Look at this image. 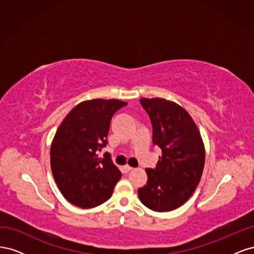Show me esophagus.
Listing matches in <instances>:
<instances>
[{
  "instance_id": "obj_1",
  "label": "esophagus",
  "mask_w": 254,
  "mask_h": 254,
  "mask_svg": "<svg viewBox=\"0 0 254 254\" xmlns=\"http://www.w3.org/2000/svg\"><path fill=\"white\" fill-rule=\"evenodd\" d=\"M124 168H125V171H126V172H130V171H132V170H133V167L129 166V165H125V166H124Z\"/></svg>"
}]
</instances>
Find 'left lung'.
Returning a JSON list of instances; mask_svg holds the SVG:
<instances>
[{"label":"left lung","instance_id":"left-lung-1","mask_svg":"<svg viewBox=\"0 0 254 254\" xmlns=\"http://www.w3.org/2000/svg\"><path fill=\"white\" fill-rule=\"evenodd\" d=\"M149 115L152 143L162 151L155 168H146L147 183L137 190L141 202L156 212L186 203L201 179L205 151L200 132L181 106L164 98H141Z\"/></svg>","mask_w":254,"mask_h":254}]
</instances>
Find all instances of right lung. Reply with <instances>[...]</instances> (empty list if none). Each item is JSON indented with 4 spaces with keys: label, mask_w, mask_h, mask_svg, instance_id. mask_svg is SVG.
Segmentation results:
<instances>
[{
    "label": "right lung",
    "mask_w": 254,
    "mask_h": 254,
    "mask_svg": "<svg viewBox=\"0 0 254 254\" xmlns=\"http://www.w3.org/2000/svg\"><path fill=\"white\" fill-rule=\"evenodd\" d=\"M127 103L119 99H92L78 104L57 129L51 146V168L68 202L90 209L111 197L122 174L106 152L113 114Z\"/></svg>",
    "instance_id": "1"
}]
</instances>
